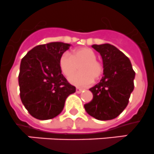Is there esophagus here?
<instances>
[{"label":"esophagus","instance_id":"esophagus-1","mask_svg":"<svg viewBox=\"0 0 154 154\" xmlns=\"http://www.w3.org/2000/svg\"><path fill=\"white\" fill-rule=\"evenodd\" d=\"M83 89L82 88H79V87H77V89H76V93L77 94H80V93L82 92Z\"/></svg>","mask_w":154,"mask_h":154}]
</instances>
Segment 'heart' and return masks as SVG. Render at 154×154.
<instances>
[{
    "label": "heart",
    "mask_w": 154,
    "mask_h": 154,
    "mask_svg": "<svg viewBox=\"0 0 154 154\" xmlns=\"http://www.w3.org/2000/svg\"><path fill=\"white\" fill-rule=\"evenodd\" d=\"M96 54L89 48H80L74 50L70 54L65 52L60 56L59 66L62 74L70 77L78 70L82 71L70 78V82L77 87H87L98 80L103 74V65L96 59Z\"/></svg>",
    "instance_id": "1"
}]
</instances>
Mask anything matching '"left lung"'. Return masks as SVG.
Returning <instances> with one entry per match:
<instances>
[{"label": "left lung", "instance_id": "left-lung-1", "mask_svg": "<svg viewBox=\"0 0 154 154\" xmlns=\"http://www.w3.org/2000/svg\"><path fill=\"white\" fill-rule=\"evenodd\" d=\"M103 64L100 82L91 87L92 100L84 104L87 113L100 120L116 118L127 107L134 91L135 72L129 58L111 44H94Z\"/></svg>", "mask_w": 154, "mask_h": 154}]
</instances>
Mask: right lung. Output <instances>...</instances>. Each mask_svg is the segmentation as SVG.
Segmentation results:
<instances>
[{
	"instance_id": "add662e5",
	"label": "right lung",
	"mask_w": 154,
	"mask_h": 154,
	"mask_svg": "<svg viewBox=\"0 0 154 154\" xmlns=\"http://www.w3.org/2000/svg\"><path fill=\"white\" fill-rule=\"evenodd\" d=\"M70 46L62 42L41 44L22 58L18 76L20 100L34 118L44 120L57 117L67 97L76 91L59 66L60 56Z\"/></svg>"
}]
</instances>
